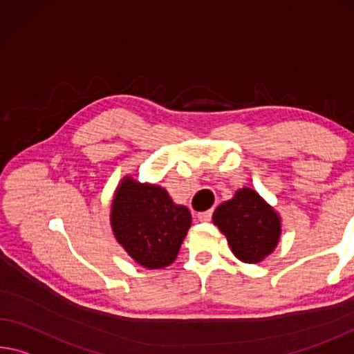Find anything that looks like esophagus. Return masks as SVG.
Listing matches in <instances>:
<instances>
[{
    "instance_id": "1",
    "label": "esophagus",
    "mask_w": 354,
    "mask_h": 354,
    "mask_svg": "<svg viewBox=\"0 0 354 354\" xmlns=\"http://www.w3.org/2000/svg\"><path fill=\"white\" fill-rule=\"evenodd\" d=\"M211 217H212V211L209 209V211L200 212V214H198V221H200V222H209Z\"/></svg>"
}]
</instances>
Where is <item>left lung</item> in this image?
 I'll list each match as a JSON object with an SVG mask.
<instances>
[{
	"label": "left lung",
	"instance_id": "left-lung-1",
	"mask_svg": "<svg viewBox=\"0 0 354 354\" xmlns=\"http://www.w3.org/2000/svg\"><path fill=\"white\" fill-rule=\"evenodd\" d=\"M212 222L225 234L234 257L244 263H260L276 249L280 217L254 189L243 187L217 207Z\"/></svg>",
	"mask_w": 354,
	"mask_h": 354
}]
</instances>
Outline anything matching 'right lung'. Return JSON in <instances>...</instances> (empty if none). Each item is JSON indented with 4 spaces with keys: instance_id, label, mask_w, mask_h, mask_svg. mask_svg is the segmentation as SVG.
I'll use <instances>...</instances> for the list:
<instances>
[{
    "instance_id": "add662e5",
    "label": "right lung",
    "mask_w": 354,
    "mask_h": 354,
    "mask_svg": "<svg viewBox=\"0 0 354 354\" xmlns=\"http://www.w3.org/2000/svg\"><path fill=\"white\" fill-rule=\"evenodd\" d=\"M110 221L116 241L138 265L160 269L175 261L192 217L165 189L126 176L115 192Z\"/></svg>"
}]
</instances>
